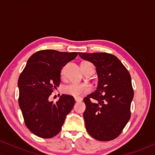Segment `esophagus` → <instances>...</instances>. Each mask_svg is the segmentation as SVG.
I'll return each mask as SVG.
<instances>
[{
  "label": "esophagus",
  "mask_w": 155,
  "mask_h": 155,
  "mask_svg": "<svg viewBox=\"0 0 155 155\" xmlns=\"http://www.w3.org/2000/svg\"><path fill=\"white\" fill-rule=\"evenodd\" d=\"M81 101H82V98H81V97H75V101H76V102H81Z\"/></svg>",
  "instance_id": "obj_1"
}]
</instances>
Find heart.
Masks as SVG:
<instances>
[{
    "mask_svg": "<svg viewBox=\"0 0 155 155\" xmlns=\"http://www.w3.org/2000/svg\"><path fill=\"white\" fill-rule=\"evenodd\" d=\"M81 68L85 74H90L91 75L95 72V69L93 64L87 61H84L81 63ZM64 72H65V68H63L61 69V75H63ZM90 90H91V87L87 84H70L65 85L63 89L64 94L76 97L85 95L90 92Z\"/></svg>",
    "mask_w": 155,
    "mask_h": 155,
    "instance_id": "obj_1",
    "label": "heart"
}]
</instances>
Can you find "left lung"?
I'll list each match as a JSON object with an SVG mask.
<instances>
[{"label": "left lung", "mask_w": 155, "mask_h": 155, "mask_svg": "<svg viewBox=\"0 0 155 155\" xmlns=\"http://www.w3.org/2000/svg\"><path fill=\"white\" fill-rule=\"evenodd\" d=\"M80 58L95 65L99 81L97 90L84 98L85 127L96 140L116 138L130 118L134 95L130 74L114 55L106 52H79Z\"/></svg>", "instance_id": "obj_1"}]
</instances>
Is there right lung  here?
<instances>
[{
    "mask_svg": "<svg viewBox=\"0 0 155 155\" xmlns=\"http://www.w3.org/2000/svg\"><path fill=\"white\" fill-rule=\"evenodd\" d=\"M77 55L52 49L38 51L28 59L19 75V106L26 127L35 136L42 138L57 136L74 107L72 96L63 95L56 103L49 102V97L59 87L62 67Z\"/></svg>",
    "mask_w": 155,
    "mask_h": 155,
    "instance_id": "obj_1",
    "label": "right lung"
}]
</instances>
